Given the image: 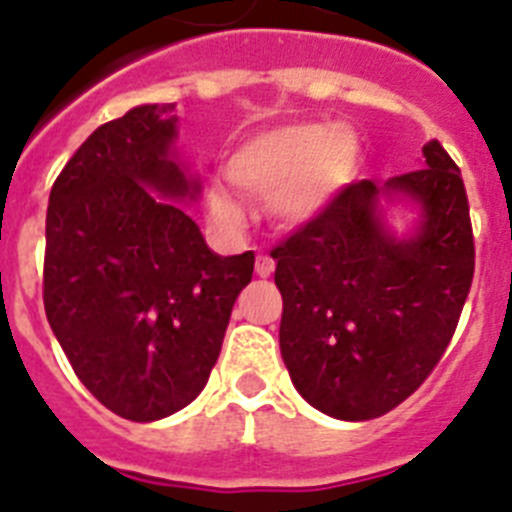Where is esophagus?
Wrapping results in <instances>:
<instances>
[{"label":"esophagus","instance_id":"esophagus-1","mask_svg":"<svg viewBox=\"0 0 512 512\" xmlns=\"http://www.w3.org/2000/svg\"><path fill=\"white\" fill-rule=\"evenodd\" d=\"M256 274H259V277H272L274 274L272 256H259V259H256Z\"/></svg>","mask_w":512,"mask_h":512}]
</instances>
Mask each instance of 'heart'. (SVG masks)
Returning <instances> with one entry per match:
<instances>
[{"instance_id": "b5f03b06", "label": "heart", "mask_w": 512, "mask_h": 512, "mask_svg": "<svg viewBox=\"0 0 512 512\" xmlns=\"http://www.w3.org/2000/svg\"><path fill=\"white\" fill-rule=\"evenodd\" d=\"M360 142L344 124H287L248 139L227 165L243 194L269 202L285 225H305L329 207L355 176ZM209 209L225 225L243 222V207L222 186L209 189Z\"/></svg>"}]
</instances>
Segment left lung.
I'll return each mask as SVG.
<instances>
[{
  "label": "left lung",
  "instance_id": "obj_1",
  "mask_svg": "<svg viewBox=\"0 0 512 512\" xmlns=\"http://www.w3.org/2000/svg\"><path fill=\"white\" fill-rule=\"evenodd\" d=\"M422 168L344 186L272 251L282 292L279 349L318 412L365 422L412 396L443 357L474 277L464 178L438 139ZM386 203L418 212L399 236Z\"/></svg>",
  "mask_w": 512,
  "mask_h": 512
}]
</instances>
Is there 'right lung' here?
Instances as JSON below:
<instances>
[{
  "instance_id": "1",
  "label": "right lung",
  "mask_w": 512,
  "mask_h": 512,
  "mask_svg": "<svg viewBox=\"0 0 512 512\" xmlns=\"http://www.w3.org/2000/svg\"><path fill=\"white\" fill-rule=\"evenodd\" d=\"M173 108L98 126L48 196L46 318L87 391L131 422L202 393L253 274V251L214 253L178 204L202 186L173 147Z\"/></svg>"
}]
</instances>
